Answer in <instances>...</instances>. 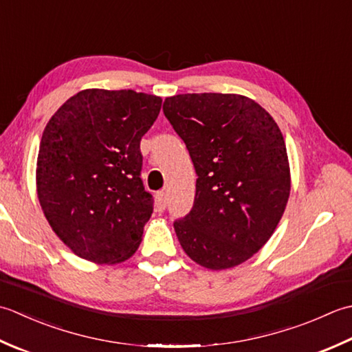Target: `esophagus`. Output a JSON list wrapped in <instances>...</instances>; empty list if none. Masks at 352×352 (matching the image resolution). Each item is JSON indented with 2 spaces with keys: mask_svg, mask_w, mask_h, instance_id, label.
Listing matches in <instances>:
<instances>
[{
  "mask_svg": "<svg viewBox=\"0 0 352 352\" xmlns=\"http://www.w3.org/2000/svg\"><path fill=\"white\" fill-rule=\"evenodd\" d=\"M156 199H157V205H160V208H166V205H167V192L166 191H160L156 195Z\"/></svg>",
  "mask_w": 352,
  "mask_h": 352,
  "instance_id": "1",
  "label": "esophagus"
}]
</instances>
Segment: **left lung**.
<instances>
[{
  "instance_id": "left-lung-1",
  "label": "left lung",
  "mask_w": 352,
  "mask_h": 352,
  "mask_svg": "<svg viewBox=\"0 0 352 352\" xmlns=\"http://www.w3.org/2000/svg\"><path fill=\"white\" fill-rule=\"evenodd\" d=\"M162 109L197 173L195 205L175 221L179 243L206 269L239 266L266 245L290 196L283 133L264 107L239 94H179Z\"/></svg>"
}]
</instances>
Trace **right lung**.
<instances>
[{
	"mask_svg": "<svg viewBox=\"0 0 352 352\" xmlns=\"http://www.w3.org/2000/svg\"><path fill=\"white\" fill-rule=\"evenodd\" d=\"M161 104V97L132 89H83L47 123L36 166L38 199L77 256L116 264L138 249L153 212L140 177V142Z\"/></svg>",
	"mask_w": 352,
	"mask_h": 352,
	"instance_id": "add662e5",
	"label": "right lung"
}]
</instances>
